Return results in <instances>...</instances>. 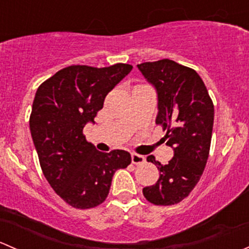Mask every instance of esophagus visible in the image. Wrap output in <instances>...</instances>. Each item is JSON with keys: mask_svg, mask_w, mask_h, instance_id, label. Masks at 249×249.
I'll use <instances>...</instances> for the list:
<instances>
[{"mask_svg": "<svg viewBox=\"0 0 249 249\" xmlns=\"http://www.w3.org/2000/svg\"><path fill=\"white\" fill-rule=\"evenodd\" d=\"M131 161H132V164H135V165H141V164H143V162H145V158L143 157V155L137 154V153H132Z\"/></svg>", "mask_w": 249, "mask_h": 249, "instance_id": "esophagus-1", "label": "esophagus"}]
</instances>
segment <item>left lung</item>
I'll return each mask as SVG.
<instances>
[{"instance_id": "8db88e82", "label": "left lung", "mask_w": 249, "mask_h": 249, "mask_svg": "<svg viewBox=\"0 0 249 249\" xmlns=\"http://www.w3.org/2000/svg\"><path fill=\"white\" fill-rule=\"evenodd\" d=\"M137 67L157 90L155 123L166 130V144L173 149V158L166 165L153 155L147 158L157 165L160 176L155 184L143 188V195L154 205H175L190 194L205 170L214 107L205 83L193 69L169 59Z\"/></svg>"}]
</instances>
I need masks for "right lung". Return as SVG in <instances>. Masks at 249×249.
Returning a JSON list of instances; mask_svg holds the SVG:
<instances>
[{"mask_svg": "<svg viewBox=\"0 0 249 249\" xmlns=\"http://www.w3.org/2000/svg\"><path fill=\"white\" fill-rule=\"evenodd\" d=\"M132 66L73 65L42 83L35 95L30 131L44 177L74 208H92L106 200L115 171L131 162L130 153H102L88 142L83 129L95 123L107 94Z\"/></svg>", "mask_w": 249, "mask_h": 249, "instance_id": "add662e5", "label": "right lung"}]
</instances>
